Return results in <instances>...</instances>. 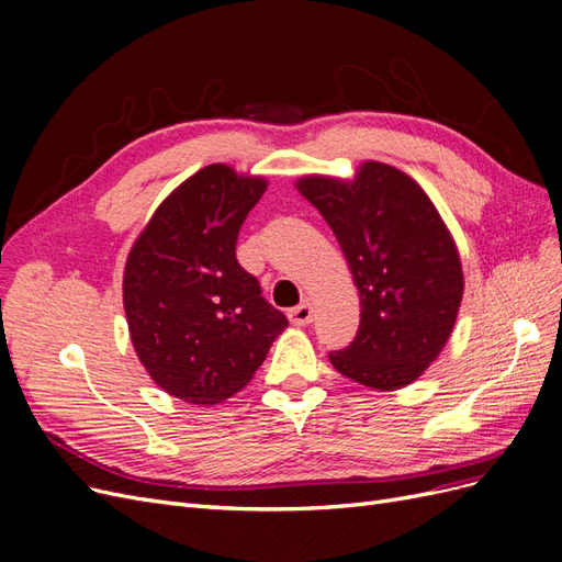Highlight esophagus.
<instances>
[{"mask_svg":"<svg viewBox=\"0 0 562 562\" xmlns=\"http://www.w3.org/2000/svg\"><path fill=\"white\" fill-rule=\"evenodd\" d=\"M288 318H291L295 326H307V323H312V318H314V307L310 302H302L295 310L288 312Z\"/></svg>","mask_w":562,"mask_h":562,"instance_id":"1","label":"esophagus"}]
</instances>
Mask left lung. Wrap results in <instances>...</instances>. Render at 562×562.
I'll list each match as a JSON object with an SVG mask.
<instances>
[{"mask_svg": "<svg viewBox=\"0 0 562 562\" xmlns=\"http://www.w3.org/2000/svg\"><path fill=\"white\" fill-rule=\"evenodd\" d=\"M297 190L326 217L361 295L359 333L328 353L330 363L382 391L415 382L443 351L464 293L459 252L431 199L380 161H366L353 182L310 176Z\"/></svg>", "mask_w": 562, "mask_h": 562, "instance_id": "obj_1", "label": "left lung"}]
</instances>
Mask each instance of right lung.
<instances>
[{"instance_id":"right-lung-1","label":"right lung","mask_w":562,"mask_h":562,"mask_svg":"<svg viewBox=\"0 0 562 562\" xmlns=\"http://www.w3.org/2000/svg\"><path fill=\"white\" fill-rule=\"evenodd\" d=\"M262 178L211 164L187 178L131 248L124 310L135 353L168 394L194 405L229 398L288 326L236 260Z\"/></svg>"}]
</instances>
